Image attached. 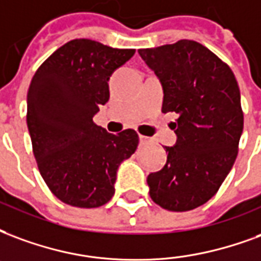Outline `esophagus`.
Returning <instances> with one entry per match:
<instances>
[{
  "mask_svg": "<svg viewBox=\"0 0 261 261\" xmlns=\"http://www.w3.org/2000/svg\"><path fill=\"white\" fill-rule=\"evenodd\" d=\"M140 142L141 145H148V144H152V138L146 136H141L140 134Z\"/></svg>",
  "mask_w": 261,
  "mask_h": 261,
  "instance_id": "1",
  "label": "esophagus"
}]
</instances>
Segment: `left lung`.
<instances>
[{"instance_id": "obj_1", "label": "left lung", "mask_w": 261, "mask_h": 261, "mask_svg": "<svg viewBox=\"0 0 261 261\" xmlns=\"http://www.w3.org/2000/svg\"><path fill=\"white\" fill-rule=\"evenodd\" d=\"M138 52L163 86V113H178L177 144L166 146L167 163L146 178L150 199L188 212L216 195L237 159L244 130L238 83L225 62L192 40Z\"/></svg>"}]
</instances>
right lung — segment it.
I'll return each instance as SVG.
<instances>
[{"label": "right lung", "instance_id": "1", "mask_svg": "<svg viewBox=\"0 0 261 261\" xmlns=\"http://www.w3.org/2000/svg\"><path fill=\"white\" fill-rule=\"evenodd\" d=\"M136 49L76 38L42 62L28 92L29 133L40 174L63 203L94 209L115 194L117 167L140 138L109 134L92 117L109 99L108 80Z\"/></svg>", "mask_w": 261, "mask_h": 261}]
</instances>
